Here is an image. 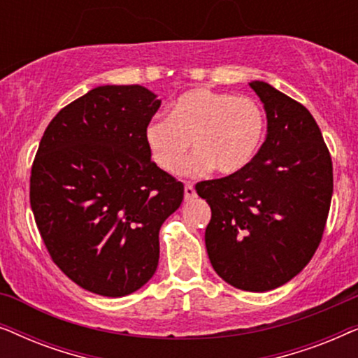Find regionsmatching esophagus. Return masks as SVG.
Returning a JSON list of instances; mask_svg holds the SVG:
<instances>
[{
    "label": "esophagus",
    "instance_id": "1",
    "mask_svg": "<svg viewBox=\"0 0 358 358\" xmlns=\"http://www.w3.org/2000/svg\"><path fill=\"white\" fill-rule=\"evenodd\" d=\"M195 197H197V192H195L194 185L192 184H185V187H184V199L185 200H192Z\"/></svg>",
    "mask_w": 358,
    "mask_h": 358
}]
</instances>
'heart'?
<instances>
[{"mask_svg":"<svg viewBox=\"0 0 358 358\" xmlns=\"http://www.w3.org/2000/svg\"><path fill=\"white\" fill-rule=\"evenodd\" d=\"M264 127V110L252 97L197 87L179 96L168 117L146 125L145 143L155 164L169 174L182 168L190 143L197 153L185 163L184 176L200 178L213 169L234 174L252 161Z\"/></svg>","mask_w":358,"mask_h":358,"instance_id":"heart-1","label":"heart"}]
</instances>
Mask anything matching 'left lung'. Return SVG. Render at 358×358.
Here are the masks:
<instances>
[{
  "label": "left lung",
  "instance_id": "1",
  "mask_svg": "<svg viewBox=\"0 0 358 358\" xmlns=\"http://www.w3.org/2000/svg\"><path fill=\"white\" fill-rule=\"evenodd\" d=\"M267 136L251 163L195 185L212 208L205 246L215 272L246 292L300 273L320 246L332 197V161L310 110L264 81Z\"/></svg>",
  "mask_w": 358,
  "mask_h": 358
}]
</instances>
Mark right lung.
Listing matches in <instances>:
<instances>
[{"label": "right lung", "mask_w": 358, "mask_h": 358, "mask_svg": "<svg viewBox=\"0 0 358 358\" xmlns=\"http://www.w3.org/2000/svg\"><path fill=\"white\" fill-rule=\"evenodd\" d=\"M161 101L146 87L97 86L58 112L38 145L31 207L53 262L102 296L153 277L159 228L184 185L151 161L145 129Z\"/></svg>", "instance_id": "1"}]
</instances>
